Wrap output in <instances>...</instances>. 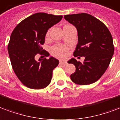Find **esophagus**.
<instances>
[{"label":"esophagus","mask_w":120,"mask_h":120,"mask_svg":"<svg viewBox=\"0 0 120 120\" xmlns=\"http://www.w3.org/2000/svg\"><path fill=\"white\" fill-rule=\"evenodd\" d=\"M60 64H61L63 65H66L67 62L66 61H65V60H60Z\"/></svg>","instance_id":"obj_1"}]
</instances>
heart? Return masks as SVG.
<instances>
[{
  "label": "heart",
  "mask_w": 120,
  "mask_h": 120,
  "mask_svg": "<svg viewBox=\"0 0 120 120\" xmlns=\"http://www.w3.org/2000/svg\"><path fill=\"white\" fill-rule=\"evenodd\" d=\"M71 26L70 25H66L64 26V28L68 27ZM49 36V31H48L46 34V37L48 38ZM68 51V48L65 46H64L62 44H56L55 46L51 49V53L53 56H55L57 58H63L66 56Z\"/></svg>",
  "instance_id": "b5f03b06"
}]
</instances>
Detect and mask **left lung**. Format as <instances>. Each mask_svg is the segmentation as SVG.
Here are the masks:
<instances>
[{
	"label": "left lung",
	"instance_id": "left-lung-1",
	"mask_svg": "<svg viewBox=\"0 0 120 120\" xmlns=\"http://www.w3.org/2000/svg\"><path fill=\"white\" fill-rule=\"evenodd\" d=\"M64 18L78 30V43L74 56L85 58L82 63L75 58L68 61L76 67L71 80L79 85L96 82L104 74L114 54L112 35L102 22L87 13L65 15Z\"/></svg>",
	"mask_w": 120,
	"mask_h": 120
}]
</instances>
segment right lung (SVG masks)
Listing matches in <instances>:
<instances>
[{"label":"right lung","instance_id":"1","mask_svg":"<svg viewBox=\"0 0 120 120\" xmlns=\"http://www.w3.org/2000/svg\"><path fill=\"white\" fill-rule=\"evenodd\" d=\"M62 16L38 13L18 24L13 30L8 50L13 71L19 81L26 87L42 89L48 86L53 70L59 64L55 58L35 59L37 54L48 56L43 49L48 30L60 22Z\"/></svg>","mask_w":120,"mask_h":120}]
</instances>
